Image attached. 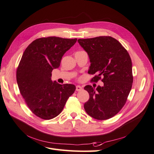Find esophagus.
Segmentation results:
<instances>
[{"label":"esophagus","instance_id":"34e87169","mask_svg":"<svg viewBox=\"0 0 154 154\" xmlns=\"http://www.w3.org/2000/svg\"><path fill=\"white\" fill-rule=\"evenodd\" d=\"M82 89H83L82 87L80 85H77L76 87V91H82Z\"/></svg>","mask_w":154,"mask_h":154}]
</instances>
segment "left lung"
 <instances>
[{"instance_id":"left-lung-1","label":"left lung","mask_w":154,"mask_h":154,"mask_svg":"<svg viewBox=\"0 0 154 154\" xmlns=\"http://www.w3.org/2000/svg\"><path fill=\"white\" fill-rule=\"evenodd\" d=\"M89 57L88 73L96 74L91 82H103L96 88L86 85L89 100L84 104L86 112L98 120L117 114L127 102L133 83L132 60L119 41L109 36L78 39Z\"/></svg>"}]
</instances>
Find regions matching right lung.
Masks as SVG:
<instances>
[{"mask_svg":"<svg viewBox=\"0 0 154 154\" xmlns=\"http://www.w3.org/2000/svg\"><path fill=\"white\" fill-rule=\"evenodd\" d=\"M76 38L42 37L34 40L23 53L17 70V82L21 95L31 111L43 119H51L62 111L75 91L72 84L51 81V72L59 67L63 55L76 42Z\"/></svg>","mask_w":154,"mask_h":154,"instance_id":"add662e5","label":"right lung"}]
</instances>
